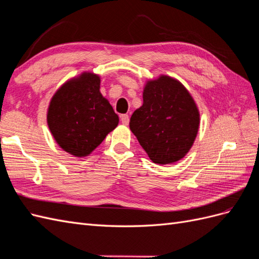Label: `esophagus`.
Here are the masks:
<instances>
[{"mask_svg": "<svg viewBox=\"0 0 259 259\" xmlns=\"http://www.w3.org/2000/svg\"><path fill=\"white\" fill-rule=\"evenodd\" d=\"M120 120H121V122H122L123 124L127 125V124L129 123L130 119H129V116H128L127 114H124V115H121V116H120Z\"/></svg>", "mask_w": 259, "mask_h": 259, "instance_id": "obj_1", "label": "esophagus"}]
</instances>
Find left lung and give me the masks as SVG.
Returning a JSON list of instances; mask_svg holds the SVG:
<instances>
[{
  "mask_svg": "<svg viewBox=\"0 0 259 259\" xmlns=\"http://www.w3.org/2000/svg\"><path fill=\"white\" fill-rule=\"evenodd\" d=\"M199 112L188 91L176 79L162 75L150 81L143 105L130 118V130L152 162L165 165L180 161L193 145Z\"/></svg>",
  "mask_w": 259,
  "mask_h": 259,
  "instance_id": "1",
  "label": "left lung"
}]
</instances>
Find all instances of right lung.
I'll return each instance as SVG.
<instances>
[{"mask_svg":"<svg viewBox=\"0 0 259 259\" xmlns=\"http://www.w3.org/2000/svg\"><path fill=\"white\" fill-rule=\"evenodd\" d=\"M99 84L97 75L83 73L62 85L50 102L49 129L72 155H89L118 124V115L102 96Z\"/></svg>","mask_w":259,"mask_h":259,"instance_id":"1","label":"right lung"}]
</instances>
